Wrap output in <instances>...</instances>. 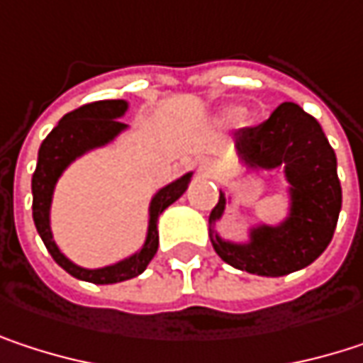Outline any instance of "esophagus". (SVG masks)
I'll return each mask as SVG.
<instances>
[{
    "instance_id": "obj_1",
    "label": "esophagus",
    "mask_w": 363,
    "mask_h": 363,
    "mask_svg": "<svg viewBox=\"0 0 363 363\" xmlns=\"http://www.w3.org/2000/svg\"><path fill=\"white\" fill-rule=\"evenodd\" d=\"M197 174L203 177V179H214L218 174V166L212 162V160H203L199 166H197Z\"/></svg>"
}]
</instances>
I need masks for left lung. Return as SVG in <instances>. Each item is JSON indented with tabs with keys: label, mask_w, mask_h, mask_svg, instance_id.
I'll list each match as a JSON object with an SVG mask.
<instances>
[{
	"label": "left lung",
	"mask_w": 363,
	"mask_h": 363,
	"mask_svg": "<svg viewBox=\"0 0 363 363\" xmlns=\"http://www.w3.org/2000/svg\"><path fill=\"white\" fill-rule=\"evenodd\" d=\"M235 147L250 168H284L290 216L277 227H254L248 244L225 242L210 229L214 250L231 267L254 275L281 277L305 269L332 242L342 203L336 155L322 125L298 105L281 103L260 125L242 128ZM225 206L220 193L210 225L223 216Z\"/></svg>",
	"instance_id": "1"
}]
</instances>
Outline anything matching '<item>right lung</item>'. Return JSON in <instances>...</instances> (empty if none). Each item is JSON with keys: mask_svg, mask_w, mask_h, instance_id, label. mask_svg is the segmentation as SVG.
Masks as SVG:
<instances>
[{"mask_svg": "<svg viewBox=\"0 0 363 363\" xmlns=\"http://www.w3.org/2000/svg\"><path fill=\"white\" fill-rule=\"evenodd\" d=\"M125 111H128L125 101H96V103H88L79 109L67 113L41 143L39 155H37V168L33 172V181H31L33 220H35L37 233L43 240L48 252L52 254V258L69 275L84 279V281H92V284L125 281V279L140 275L147 269V264L151 262V258L155 256L157 246H160L157 218L170 203H174L181 197L191 181V172H189L179 181L170 182L168 186H164L155 193V197L151 199V208H149L147 242L140 248V252L132 254L130 258L119 260L111 267H103V269H84V267H77L75 262H71L58 250V246L52 240V231H50V203H52L54 184L75 157L84 155L90 149L107 145L121 130H125V123L119 121V117Z\"/></svg>", "mask_w": 363, "mask_h": 363, "instance_id": "right-lung-1", "label": "right lung"}]
</instances>
